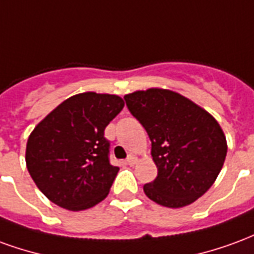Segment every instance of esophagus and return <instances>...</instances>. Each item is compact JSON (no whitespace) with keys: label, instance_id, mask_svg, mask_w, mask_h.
Wrapping results in <instances>:
<instances>
[{"label":"esophagus","instance_id":"34e87169","mask_svg":"<svg viewBox=\"0 0 254 254\" xmlns=\"http://www.w3.org/2000/svg\"><path fill=\"white\" fill-rule=\"evenodd\" d=\"M136 162H137V158L134 156V155H129L127 158V163L129 166H133V165H136Z\"/></svg>","mask_w":254,"mask_h":254}]
</instances>
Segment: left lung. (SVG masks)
Segmentation results:
<instances>
[{
    "instance_id": "8db88e82",
    "label": "left lung",
    "mask_w": 254,
    "mask_h": 254,
    "mask_svg": "<svg viewBox=\"0 0 254 254\" xmlns=\"http://www.w3.org/2000/svg\"><path fill=\"white\" fill-rule=\"evenodd\" d=\"M147 130L158 177L144 193L163 207L181 208L201 197L223 167L227 144L216 120L185 96L149 88L124 96Z\"/></svg>"
}]
</instances>
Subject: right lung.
Returning a JSON list of instances; mask_svg holds the SVG:
<instances>
[{"instance_id": "obj_1", "label": "right lung", "mask_w": 254, "mask_h": 254, "mask_svg": "<svg viewBox=\"0 0 254 254\" xmlns=\"http://www.w3.org/2000/svg\"><path fill=\"white\" fill-rule=\"evenodd\" d=\"M122 107L117 95L84 92L70 96L36 125L27 141L25 162L50 201L81 211L109 194L120 169L110 163L105 129Z\"/></svg>"}]
</instances>
